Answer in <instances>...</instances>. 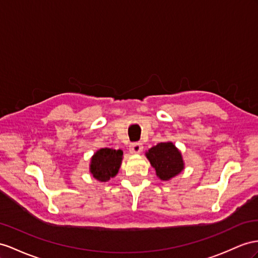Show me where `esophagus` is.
Segmentation results:
<instances>
[{
  "mask_svg": "<svg viewBox=\"0 0 258 258\" xmlns=\"http://www.w3.org/2000/svg\"><path fill=\"white\" fill-rule=\"evenodd\" d=\"M130 151L132 154H140L143 151V145L140 142H135L132 143L130 146Z\"/></svg>",
  "mask_w": 258,
  "mask_h": 258,
  "instance_id": "esophagus-1",
  "label": "esophagus"
}]
</instances>
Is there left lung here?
Listing matches in <instances>:
<instances>
[{
  "label": "left lung",
  "instance_id": "8db88e82",
  "mask_svg": "<svg viewBox=\"0 0 258 258\" xmlns=\"http://www.w3.org/2000/svg\"><path fill=\"white\" fill-rule=\"evenodd\" d=\"M160 180L168 181L179 174L184 168L181 153L172 143H159L146 154Z\"/></svg>",
  "mask_w": 258,
  "mask_h": 258
}]
</instances>
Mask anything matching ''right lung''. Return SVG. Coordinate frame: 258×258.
Returning <instances> with one entry per match:
<instances>
[{"label":"right lung","instance_id":"1","mask_svg":"<svg viewBox=\"0 0 258 258\" xmlns=\"http://www.w3.org/2000/svg\"><path fill=\"white\" fill-rule=\"evenodd\" d=\"M123 151L111 148H102L98 150L91 158L90 172L95 179L107 182L111 177L116 175L121 166Z\"/></svg>","mask_w":258,"mask_h":258}]
</instances>
